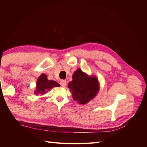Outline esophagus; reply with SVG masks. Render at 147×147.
Listing matches in <instances>:
<instances>
[{
	"instance_id": "1",
	"label": "esophagus",
	"mask_w": 147,
	"mask_h": 147,
	"mask_svg": "<svg viewBox=\"0 0 147 147\" xmlns=\"http://www.w3.org/2000/svg\"><path fill=\"white\" fill-rule=\"evenodd\" d=\"M60 84L63 87H65L67 84V82L64 80H62L60 82Z\"/></svg>"
}]
</instances>
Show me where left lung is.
<instances>
[{
  "instance_id": "left-lung-1",
  "label": "left lung",
  "mask_w": 147,
  "mask_h": 147,
  "mask_svg": "<svg viewBox=\"0 0 147 147\" xmlns=\"http://www.w3.org/2000/svg\"><path fill=\"white\" fill-rule=\"evenodd\" d=\"M68 88L74 100L80 104H86L96 96L99 84L96 77L88 76L78 69L74 73L72 81L69 83Z\"/></svg>"
}]
</instances>
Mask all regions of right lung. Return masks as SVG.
I'll return each mask as SVG.
<instances>
[{"mask_svg":"<svg viewBox=\"0 0 147 147\" xmlns=\"http://www.w3.org/2000/svg\"><path fill=\"white\" fill-rule=\"evenodd\" d=\"M36 84V90L35 93L37 95L38 94H44L47 92L48 91L51 90L53 88L60 86V84L56 82L48 80L45 74H42L38 78Z\"/></svg>","mask_w":147,"mask_h":147,"instance_id":"1","label":"right lung"}]
</instances>
